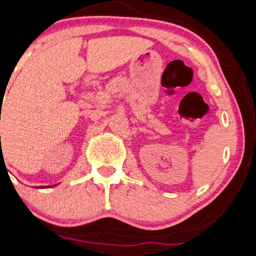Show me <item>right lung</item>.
Returning <instances> with one entry per match:
<instances>
[{
  "mask_svg": "<svg viewBox=\"0 0 256 256\" xmlns=\"http://www.w3.org/2000/svg\"><path fill=\"white\" fill-rule=\"evenodd\" d=\"M42 188H45V187H42Z\"/></svg>",
  "mask_w": 256,
  "mask_h": 256,
  "instance_id": "1",
  "label": "right lung"
}]
</instances>
